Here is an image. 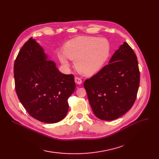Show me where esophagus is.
Masks as SVG:
<instances>
[{"mask_svg": "<svg viewBox=\"0 0 159 159\" xmlns=\"http://www.w3.org/2000/svg\"><path fill=\"white\" fill-rule=\"evenodd\" d=\"M75 83H76V84H82V80L80 79V78H79V77H75Z\"/></svg>", "mask_w": 159, "mask_h": 159, "instance_id": "34e87169", "label": "esophagus"}]
</instances>
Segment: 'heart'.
<instances>
[{
    "mask_svg": "<svg viewBox=\"0 0 159 159\" xmlns=\"http://www.w3.org/2000/svg\"><path fill=\"white\" fill-rule=\"evenodd\" d=\"M110 52V44L106 39L82 37L67 43L63 52H58L57 57L64 68H70V59L74 61L75 68L79 73L89 77L101 70Z\"/></svg>",
    "mask_w": 159,
    "mask_h": 159,
    "instance_id": "1",
    "label": "heart"
}]
</instances>
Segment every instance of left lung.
Masks as SVG:
<instances>
[{"instance_id": "8db88e82", "label": "left lung", "mask_w": 159, "mask_h": 159, "mask_svg": "<svg viewBox=\"0 0 159 159\" xmlns=\"http://www.w3.org/2000/svg\"><path fill=\"white\" fill-rule=\"evenodd\" d=\"M140 83L137 58L128 43L115 51L109 64L84 86L95 115L103 120L118 119L134 104Z\"/></svg>"}]
</instances>
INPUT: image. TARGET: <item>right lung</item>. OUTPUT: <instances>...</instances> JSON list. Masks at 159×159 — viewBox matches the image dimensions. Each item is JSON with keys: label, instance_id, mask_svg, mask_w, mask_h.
Listing matches in <instances>:
<instances>
[{"label": "right lung", "instance_id": "1", "mask_svg": "<svg viewBox=\"0 0 159 159\" xmlns=\"http://www.w3.org/2000/svg\"><path fill=\"white\" fill-rule=\"evenodd\" d=\"M13 70L16 94L32 117L50 124L65 117L75 89L74 76L59 71L35 39L22 47Z\"/></svg>", "mask_w": 159, "mask_h": 159}]
</instances>
